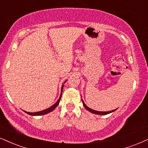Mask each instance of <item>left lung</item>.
Instances as JSON below:
<instances>
[{"mask_svg": "<svg viewBox=\"0 0 148 148\" xmlns=\"http://www.w3.org/2000/svg\"><path fill=\"white\" fill-rule=\"evenodd\" d=\"M82 102H83L84 106L85 108L87 110L90 111V112H91L92 113H94V114H109V113L112 112H114V111L116 110V109H115V110H113L112 111H108V112H101V111H96V110H92V109H91V108H88V106H87L84 103V102L83 99H82Z\"/></svg>", "mask_w": 148, "mask_h": 148, "instance_id": "1", "label": "left lung"}]
</instances>
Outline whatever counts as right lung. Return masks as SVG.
I'll return each instance as SVG.
<instances>
[{
	"label": "right lung",
	"instance_id": "1",
	"mask_svg": "<svg viewBox=\"0 0 148 148\" xmlns=\"http://www.w3.org/2000/svg\"><path fill=\"white\" fill-rule=\"evenodd\" d=\"M63 86L64 85H62V90H61V95H60V97L59 98V99L58 100L57 102H56L55 104H53L52 106H51L50 108H49L46 109V110H42V111H40V112H26V111H25V112L27 113L28 114H30V115H42V114H47V113L51 112V111H53L54 110L55 108H56V107L58 106V104H59L60 103V99H61V96H62V90H63Z\"/></svg>",
	"mask_w": 148,
	"mask_h": 148
}]
</instances>
